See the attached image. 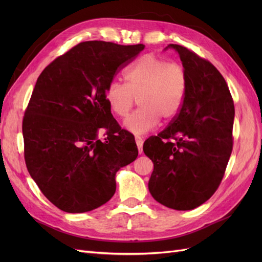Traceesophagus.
<instances>
[{
  "label": "esophagus",
  "instance_id": "obj_1",
  "mask_svg": "<svg viewBox=\"0 0 262 262\" xmlns=\"http://www.w3.org/2000/svg\"><path fill=\"white\" fill-rule=\"evenodd\" d=\"M136 142H137V145H138V149H139V153L141 154L143 152V139L141 137H136Z\"/></svg>",
  "mask_w": 262,
  "mask_h": 262
}]
</instances>
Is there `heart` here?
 Masks as SVG:
<instances>
[{
    "instance_id": "1",
    "label": "heart",
    "mask_w": 262,
    "mask_h": 262,
    "mask_svg": "<svg viewBox=\"0 0 262 262\" xmlns=\"http://www.w3.org/2000/svg\"><path fill=\"white\" fill-rule=\"evenodd\" d=\"M125 84L112 82L105 98L112 113L124 118L139 99L140 109L124 120V128L134 134H145L164 121L176 118L184 105L188 76L180 63L148 53L126 70Z\"/></svg>"
}]
</instances>
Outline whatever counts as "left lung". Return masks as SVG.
I'll return each mask as SVG.
<instances>
[{"label": "left lung", "mask_w": 262, "mask_h": 262, "mask_svg": "<svg viewBox=\"0 0 262 262\" xmlns=\"http://www.w3.org/2000/svg\"><path fill=\"white\" fill-rule=\"evenodd\" d=\"M188 76L184 105L143 150L154 164L148 190L165 207L187 211L208 201L223 179L233 149L235 108L224 77L211 62L179 45Z\"/></svg>", "instance_id": "1"}]
</instances>
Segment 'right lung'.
Instances as JSON below:
<instances>
[{
    "label": "right lung",
    "instance_id": "obj_1",
    "mask_svg": "<svg viewBox=\"0 0 262 262\" xmlns=\"http://www.w3.org/2000/svg\"><path fill=\"white\" fill-rule=\"evenodd\" d=\"M144 47L84 41L39 75L23 119L24 156L31 178L60 210L105 204L116 192V172L138 157L134 137L113 117L105 92Z\"/></svg>",
    "mask_w": 262,
    "mask_h": 262
}]
</instances>
